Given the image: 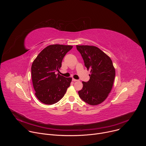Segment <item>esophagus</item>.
<instances>
[{
	"instance_id": "obj_1",
	"label": "esophagus",
	"mask_w": 146,
	"mask_h": 146,
	"mask_svg": "<svg viewBox=\"0 0 146 146\" xmlns=\"http://www.w3.org/2000/svg\"><path fill=\"white\" fill-rule=\"evenodd\" d=\"M72 81H77V80L74 79V78H73V79H72Z\"/></svg>"
}]
</instances>
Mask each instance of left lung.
I'll use <instances>...</instances> for the list:
<instances>
[{"label":"left lung","mask_w":146,"mask_h":146,"mask_svg":"<svg viewBox=\"0 0 146 146\" xmlns=\"http://www.w3.org/2000/svg\"><path fill=\"white\" fill-rule=\"evenodd\" d=\"M76 47L85 66L91 71L90 80L82 82L83 87L78 95L90 105H99L107 98L113 86L115 71L112 60L97 47L77 45Z\"/></svg>","instance_id":"obj_1"}]
</instances>
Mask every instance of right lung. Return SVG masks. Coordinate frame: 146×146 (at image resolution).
<instances>
[{"mask_svg": "<svg viewBox=\"0 0 146 146\" xmlns=\"http://www.w3.org/2000/svg\"><path fill=\"white\" fill-rule=\"evenodd\" d=\"M73 46L53 44L41 51L33 62L32 80L35 95L46 105H52L65 95L72 78L60 76L56 72L62 66V61Z\"/></svg>", "mask_w": 146, "mask_h": 146, "instance_id": "add662e5", "label": "right lung"}]
</instances>
